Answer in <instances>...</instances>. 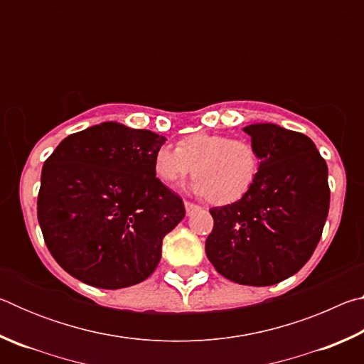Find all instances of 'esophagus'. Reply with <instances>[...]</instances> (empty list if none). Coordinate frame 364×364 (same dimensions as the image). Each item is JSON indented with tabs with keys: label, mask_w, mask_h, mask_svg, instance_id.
Here are the masks:
<instances>
[{
	"label": "esophagus",
	"mask_w": 364,
	"mask_h": 364,
	"mask_svg": "<svg viewBox=\"0 0 364 364\" xmlns=\"http://www.w3.org/2000/svg\"><path fill=\"white\" fill-rule=\"evenodd\" d=\"M184 208H186V213H188V215H193L194 212L199 210L200 207L193 204V202H189V200H184Z\"/></svg>",
	"instance_id": "esophagus-1"
}]
</instances>
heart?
<instances>
[{"label":"heart","mask_w":364,"mask_h":364,"mask_svg":"<svg viewBox=\"0 0 364 364\" xmlns=\"http://www.w3.org/2000/svg\"><path fill=\"white\" fill-rule=\"evenodd\" d=\"M152 170L157 180L173 188L184 176H196L191 189L207 196L212 204H232L249 193L260 170L255 146L244 138L193 133L176 147L162 146L154 152Z\"/></svg>","instance_id":"obj_1"}]
</instances>
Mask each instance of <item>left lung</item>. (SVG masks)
Listing matches in <instances>:
<instances>
[{
    "mask_svg": "<svg viewBox=\"0 0 364 364\" xmlns=\"http://www.w3.org/2000/svg\"><path fill=\"white\" fill-rule=\"evenodd\" d=\"M260 156L254 186L212 208L205 252L215 269L244 286H271L310 260L328 218V165L305 134L273 123L245 127Z\"/></svg>",
    "mask_w": 364,
    "mask_h": 364,
    "instance_id": "left-lung-1",
    "label": "left lung"
}]
</instances>
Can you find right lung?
I'll return each mask as SVG.
<instances>
[{"mask_svg":"<svg viewBox=\"0 0 364 364\" xmlns=\"http://www.w3.org/2000/svg\"><path fill=\"white\" fill-rule=\"evenodd\" d=\"M164 143L157 133L106 122L67 136L45 160L38 223L73 278L122 289L157 268L165 234L184 218L181 197L152 170Z\"/></svg>","mask_w":364,"mask_h":364,"instance_id":"obj_1","label":"right lung"}]
</instances>
